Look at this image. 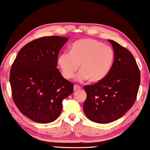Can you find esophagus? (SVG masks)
Listing matches in <instances>:
<instances>
[{
    "mask_svg": "<svg viewBox=\"0 0 150 150\" xmlns=\"http://www.w3.org/2000/svg\"><path fill=\"white\" fill-rule=\"evenodd\" d=\"M81 89V87L79 86H77V85H74V90L76 91V90H80Z\"/></svg>",
    "mask_w": 150,
    "mask_h": 150,
    "instance_id": "esophagus-1",
    "label": "esophagus"
}]
</instances>
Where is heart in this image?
<instances>
[{
	"instance_id": "obj_1",
	"label": "heart",
	"mask_w": 150,
	"mask_h": 150,
	"mask_svg": "<svg viewBox=\"0 0 150 150\" xmlns=\"http://www.w3.org/2000/svg\"><path fill=\"white\" fill-rule=\"evenodd\" d=\"M114 58L111 47L93 39L85 38L72 44L70 52L61 53L58 64L66 79L73 78L80 65L81 71L76 77V81L82 82L89 79L96 83L102 81L108 74Z\"/></svg>"
}]
</instances>
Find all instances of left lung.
<instances>
[{
	"instance_id": "1",
	"label": "left lung",
	"mask_w": 150,
	"mask_h": 150,
	"mask_svg": "<svg viewBox=\"0 0 150 150\" xmlns=\"http://www.w3.org/2000/svg\"><path fill=\"white\" fill-rule=\"evenodd\" d=\"M108 40L115 53L111 69L102 81L84 87L87 98L83 111L90 120L99 124L122 117L134 105L140 83L139 68L130 51Z\"/></svg>"
}]
</instances>
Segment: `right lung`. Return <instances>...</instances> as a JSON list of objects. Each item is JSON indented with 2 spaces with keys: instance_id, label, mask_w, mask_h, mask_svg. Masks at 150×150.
Wrapping results in <instances>:
<instances>
[{
  "instance_id": "right-lung-1",
  "label": "right lung",
  "mask_w": 150,
  "mask_h": 150,
  "mask_svg": "<svg viewBox=\"0 0 150 150\" xmlns=\"http://www.w3.org/2000/svg\"><path fill=\"white\" fill-rule=\"evenodd\" d=\"M68 40L49 36L33 40L20 50L11 67L13 100L21 113L36 122L55 121L62 100L74 92L73 83L57 69L58 53Z\"/></svg>"
}]
</instances>
